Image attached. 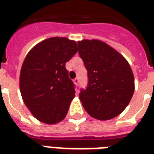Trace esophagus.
Instances as JSON below:
<instances>
[{"instance_id": "esophagus-1", "label": "esophagus", "mask_w": 154, "mask_h": 154, "mask_svg": "<svg viewBox=\"0 0 154 154\" xmlns=\"http://www.w3.org/2000/svg\"><path fill=\"white\" fill-rule=\"evenodd\" d=\"M79 78H78V77H77V78H75L74 80H73V82H74L75 83V85H77V86H78V85H79Z\"/></svg>"}]
</instances>
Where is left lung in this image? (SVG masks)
<instances>
[{
	"label": "left lung",
	"mask_w": 154,
	"mask_h": 154,
	"mask_svg": "<svg viewBox=\"0 0 154 154\" xmlns=\"http://www.w3.org/2000/svg\"><path fill=\"white\" fill-rule=\"evenodd\" d=\"M77 45L88 75L87 87L79 94L83 107L97 120L117 117L129 105L134 92V77L129 63L101 41L84 40Z\"/></svg>",
	"instance_id": "1"
}]
</instances>
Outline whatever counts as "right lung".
<instances>
[{
    "label": "right lung",
    "mask_w": 154,
    "mask_h": 154,
    "mask_svg": "<svg viewBox=\"0 0 154 154\" xmlns=\"http://www.w3.org/2000/svg\"><path fill=\"white\" fill-rule=\"evenodd\" d=\"M77 52V43L65 37H51L33 47L23 62L20 90L25 105L46 124L62 121L75 97V85L65 63Z\"/></svg>",
    "instance_id": "1"
}]
</instances>
